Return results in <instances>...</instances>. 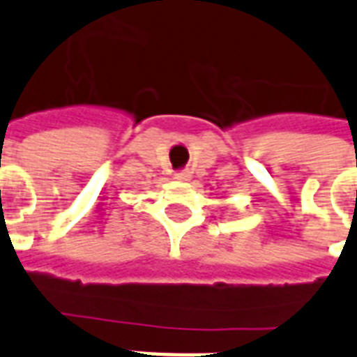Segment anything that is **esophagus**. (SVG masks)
<instances>
[{
	"label": "esophagus",
	"instance_id": "obj_1",
	"mask_svg": "<svg viewBox=\"0 0 357 357\" xmlns=\"http://www.w3.org/2000/svg\"><path fill=\"white\" fill-rule=\"evenodd\" d=\"M176 179H178V181H189L190 172L189 170H179V172H176Z\"/></svg>",
	"mask_w": 357,
	"mask_h": 357
}]
</instances>
